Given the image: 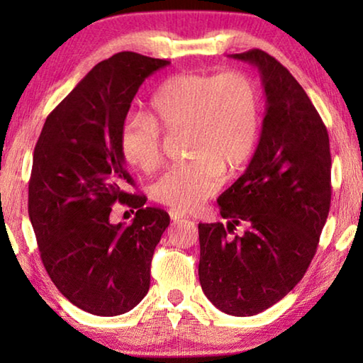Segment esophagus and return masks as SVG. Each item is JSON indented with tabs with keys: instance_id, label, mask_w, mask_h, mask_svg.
Masks as SVG:
<instances>
[{
	"instance_id": "esophagus-1",
	"label": "esophagus",
	"mask_w": 363,
	"mask_h": 363,
	"mask_svg": "<svg viewBox=\"0 0 363 363\" xmlns=\"http://www.w3.org/2000/svg\"><path fill=\"white\" fill-rule=\"evenodd\" d=\"M169 213V218H171V220H179V219H182V218H186V214H184L181 210H176V208H171V210L168 211Z\"/></svg>"
}]
</instances>
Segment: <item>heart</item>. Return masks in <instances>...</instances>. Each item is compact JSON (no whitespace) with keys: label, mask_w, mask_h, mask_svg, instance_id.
<instances>
[{"label":"heart","mask_w":363,"mask_h":363,"mask_svg":"<svg viewBox=\"0 0 363 363\" xmlns=\"http://www.w3.org/2000/svg\"><path fill=\"white\" fill-rule=\"evenodd\" d=\"M261 126L259 94L247 73H179L158 86L152 113H133L120 131V153L149 173L162 158L163 133H186L189 163L169 168L150 186L158 203L189 211L218 192L227 174L250 162Z\"/></svg>","instance_id":"obj_1"}]
</instances>
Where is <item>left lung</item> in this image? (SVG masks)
<instances>
[{
  "instance_id": "1",
  "label": "left lung",
  "mask_w": 363,
  "mask_h": 363,
  "mask_svg": "<svg viewBox=\"0 0 363 363\" xmlns=\"http://www.w3.org/2000/svg\"><path fill=\"white\" fill-rule=\"evenodd\" d=\"M232 57L261 72L267 112L247 171L218 199L229 223L199 224V277L219 311L250 317L304 277L330 211L331 155L327 126L288 69L261 49ZM237 225L242 236L231 235Z\"/></svg>"
}]
</instances>
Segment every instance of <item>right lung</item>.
Instances as JSON below:
<instances>
[{
	"mask_svg": "<svg viewBox=\"0 0 363 363\" xmlns=\"http://www.w3.org/2000/svg\"><path fill=\"white\" fill-rule=\"evenodd\" d=\"M168 64L131 51L102 60L48 115L35 145L28 216L43 266L89 314H125L149 291L153 251L169 216L125 190L136 184L120 131L139 86ZM116 201L137 210L131 226L109 223Z\"/></svg>",
	"mask_w": 363,
	"mask_h": 363,
	"instance_id": "1",
	"label": "right lung"
}]
</instances>
